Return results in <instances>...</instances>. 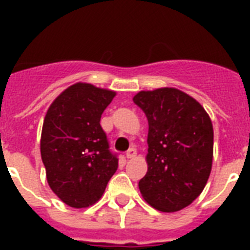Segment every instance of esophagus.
<instances>
[{"label":"esophagus","mask_w":250,"mask_h":250,"mask_svg":"<svg viewBox=\"0 0 250 250\" xmlns=\"http://www.w3.org/2000/svg\"><path fill=\"white\" fill-rule=\"evenodd\" d=\"M136 154H137L136 148H129L128 150H127V153H125V157H127V158H135Z\"/></svg>","instance_id":"1"}]
</instances>
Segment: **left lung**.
<instances>
[{
  "mask_svg": "<svg viewBox=\"0 0 250 250\" xmlns=\"http://www.w3.org/2000/svg\"><path fill=\"white\" fill-rule=\"evenodd\" d=\"M133 102L148 118V171L139 188L154 209L171 213L200 196L213 164L210 117L193 97L175 88L141 90Z\"/></svg>",
  "mask_w": 250,
  "mask_h": 250,
  "instance_id": "1",
  "label": "left lung"
}]
</instances>
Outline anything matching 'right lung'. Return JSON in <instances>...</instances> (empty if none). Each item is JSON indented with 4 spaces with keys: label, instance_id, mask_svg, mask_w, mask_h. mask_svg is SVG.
Listing matches in <instances>:
<instances>
[{
    "label": "right lung",
    "instance_id": "obj_1",
    "mask_svg": "<svg viewBox=\"0 0 250 250\" xmlns=\"http://www.w3.org/2000/svg\"><path fill=\"white\" fill-rule=\"evenodd\" d=\"M115 92L76 83L53 101L41 132V160L52 190L71 208L101 198L118 168L100 121Z\"/></svg>",
    "mask_w": 250,
    "mask_h": 250
}]
</instances>
